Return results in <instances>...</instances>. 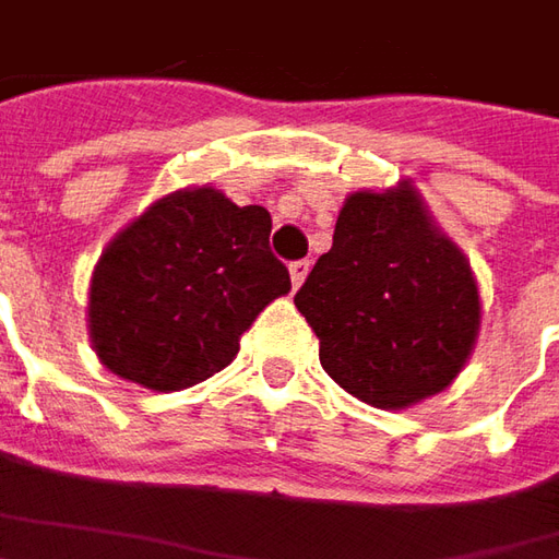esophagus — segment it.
Here are the masks:
<instances>
[{
	"label": "esophagus",
	"instance_id": "34e87169",
	"mask_svg": "<svg viewBox=\"0 0 559 559\" xmlns=\"http://www.w3.org/2000/svg\"><path fill=\"white\" fill-rule=\"evenodd\" d=\"M307 271H310V261H292L288 264V276H292V286L298 288L307 280Z\"/></svg>",
	"mask_w": 559,
	"mask_h": 559
}]
</instances>
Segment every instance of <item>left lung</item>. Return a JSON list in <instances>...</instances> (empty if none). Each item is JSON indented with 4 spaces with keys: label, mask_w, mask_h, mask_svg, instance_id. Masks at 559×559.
Instances as JSON below:
<instances>
[{
    "label": "left lung",
    "mask_w": 559,
    "mask_h": 559,
    "mask_svg": "<svg viewBox=\"0 0 559 559\" xmlns=\"http://www.w3.org/2000/svg\"><path fill=\"white\" fill-rule=\"evenodd\" d=\"M295 307L329 378L376 409L445 391L474 354L483 310L471 261L412 181L344 200Z\"/></svg>",
    "instance_id": "left-lung-1"
}]
</instances>
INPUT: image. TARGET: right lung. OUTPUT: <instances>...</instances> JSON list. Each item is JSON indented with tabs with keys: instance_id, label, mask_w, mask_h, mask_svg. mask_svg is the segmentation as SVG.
Returning <instances> with one entry per match:
<instances>
[{
	"instance_id": "1",
	"label": "right lung",
	"mask_w": 559,
	"mask_h": 559,
	"mask_svg": "<svg viewBox=\"0 0 559 559\" xmlns=\"http://www.w3.org/2000/svg\"><path fill=\"white\" fill-rule=\"evenodd\" d=\"M271 212L218 187L166 193L126 224L88 283V341L114 376L147 391L193 388L230 366L264 307L288 295Z\"/></svg>"
}]
</instances>
